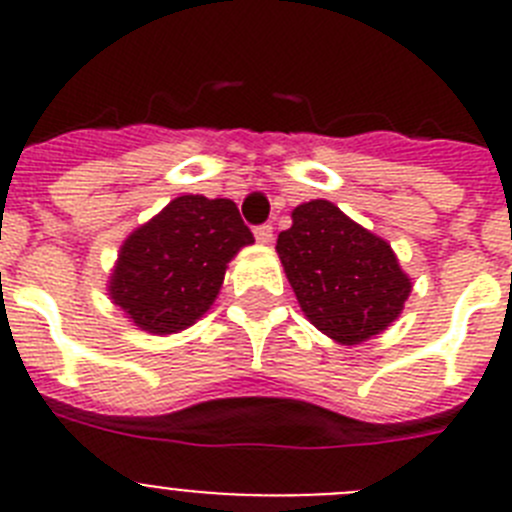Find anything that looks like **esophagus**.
<instances>
[{"label":"esophagus","mask_w":512,"mask_h":512,"mask_svg":"<svg viewBox=\"0 0 512 512\" xmlns=\"http://www.w3.org/2000/svg\"><path fill=\"white\" fill-rule=\"evenodd\" d=\"M253 235H256V241L259 243H271V238H274V228H271L269 223H264L253 230Z\"/></svg>","instance_id":"1"}]
</instances>
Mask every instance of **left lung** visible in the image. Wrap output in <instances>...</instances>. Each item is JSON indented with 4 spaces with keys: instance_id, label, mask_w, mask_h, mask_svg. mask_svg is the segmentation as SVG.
Segmentation results:
<instances>
[{
    "instance_id": "8db88e82",
    "label": "left lung",
    "mask_w": 512,
    "mask_h": 512,
    "mask_svg": "<svg viewBox=\"0 0 512 512\" xmlns=\"http://www.w3.org/2000/svg\"><path fill=\"white\" fill-rule=\"evenodd\" d=\"M277 253L307 320L346 346L382 333L410 295V279L387 241L328 200L295 207Z\"/></svg>"
}]
</instances>
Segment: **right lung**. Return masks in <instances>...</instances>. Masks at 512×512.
<instances>
[{"instance_id": "1", "label": "right lung", "mask_w": 512, "mask_h": 512, "mask_svg": "<svg viewBox=\"0 0 512 512\" xmlns=\"http://www.w3.org/2000/svg\"><path fill=\"white\" fill-rule=\"evenodd\" d=\"M253 233L230 200L184 194L120 248L110 295L148 333H176L215 302L225 266Z\"/></svg>"}]
</instances>
